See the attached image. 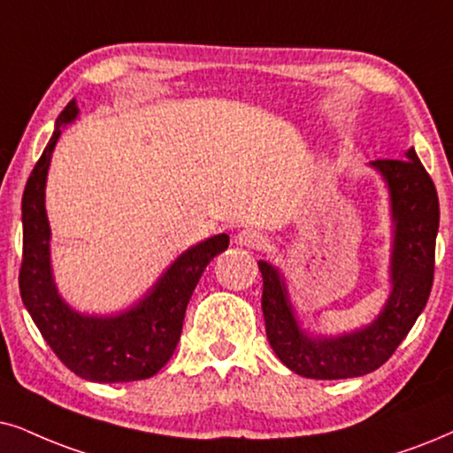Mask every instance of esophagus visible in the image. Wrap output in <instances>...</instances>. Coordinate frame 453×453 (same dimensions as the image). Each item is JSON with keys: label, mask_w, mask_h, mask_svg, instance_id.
Here are the masks:
<instances>
[{"label": "esophagus", "mask_w": 453, "mask_h": 453, "mask_svg": "<svg viewBox=\"0 0 453 453\" xmlns=\"http://www.w3.org/2000/svg\"><path fill=\"white\" fill-rule=\"evenodd\" d=\"M236 244L249 246V249H261L265 244V236L261 232L253 230V227H244L236 234Z\"/></svg>", "instance_id": "1"}]
</instances>
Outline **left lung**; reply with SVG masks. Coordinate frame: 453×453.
Returning a JSON list of instances; mask_svg holds the SVG:
<instances>
[{
    "label": "left lung",
    "instance_id": "obj_1",
    "mask_svg": "<svg viewBox=\"0 0 453 453\" xmlns=\"http://www.w3.org/2000/svg\"><path fill=\"white\" fill-rule=\"evenodd\" d=\"M368 167L385 181L391 217L388 295L368 324L339 334L303 328L286 276L272 261H259L267 341L280 362L305 379H355L380 368L411 330L431 295L439 232V198L431 175L414 148L405 152V160H372Z\"/></svg>",
    "mask_w": 453,
    "mask_h": 453
}]
</instances>
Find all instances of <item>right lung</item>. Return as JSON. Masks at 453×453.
Segmentation results:
<instances>
[{"label": "right lung", "instance_id": "right-lung-1", "mask_svg": "<svg viewBox=\"0 0 453 453\" xmlns=\"http://www.w3.org/2000/svg\"><path fill=\"white\" fill-rule=\"evenodd\" d=\"M79 119L71 100L22 194L20 296L51 351L74 374L91 382L150 379L169 362L184 326L186 307L204 267L230 244L227 234L200 240L157 278L144 295L112 313H85L60 295L51 267V227L45 186L62 129Z\"/></svg>", "mask_w": 453, "mask_h": 453}]
</instances>
